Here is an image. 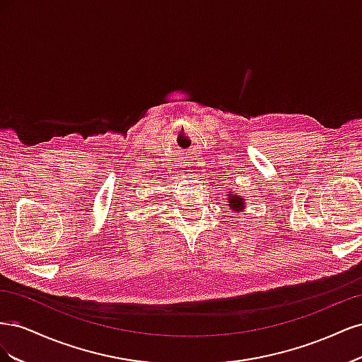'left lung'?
Returning <instances> with one entry per match:
<instances>
[{
  "mask_svg": "<svg viewBox=\"0 0 362 362\" xmlns=\"http://www.w3.org/2000/svg\"><path fill=\"white\" fill-rule=\"evenodd\" d=\"M243 202H245V199H243V198H240L238 194H231V196H228V205H229V208H233L234 211L243 210Z\"/></svg>",
  "mask_w": 362,
  "mask_h": 362,
  "instance_id": "left-lung-1",
  "label": "left lung"
}]
</instances>
